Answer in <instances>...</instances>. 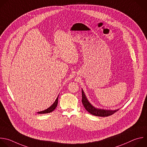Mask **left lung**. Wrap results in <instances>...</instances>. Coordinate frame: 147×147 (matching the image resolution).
I'll return each mask as SVG.
<instances>
[{"label": "left lung", "mask_w": 147, "mask_h": 147, "mask_svg": "<svg viewBox=\"0 0 147 147\" xmlns=\"http://www.w3.org/2000/svg\"><path fill=\"white\" fill-rule=\"evenodd\" d=\"M82 102L83 103V105L84 107V108L89 112L90 113H91L93 115L97 116H101V117H105V116H109L110 115H112L116 112L118 111L119 109H116V110H104V109H97L94 108L93 106H92L90 102L88 101L87 100L84 92L82 90Z\"/></svg>", "instance_id": "8db88e82"}]
</instances>
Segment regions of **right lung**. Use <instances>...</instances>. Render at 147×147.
Returning a JSON list of instances; mask_svg holds the SVG:
<instances>
[{"label": "right lung", "mask_w": 147, "mask_h": 147, "mask_svg": "<svg viewBox=\"0 0 147 147\" xmlns=\"http://www.w3.org/2000/svg\"><path fill=\"white\" fill-rule=\"evenodd\" d=\"M58 97L57 98V99L55 100V101L54 102V104L50 107H49V108H47V109H46L45 111H42L39 112L38 113H41V114L42 113H50V112L53 111L55 109L57 106V104H58Z\"/></svg>", "instance_id": "1"}]
</instances>
